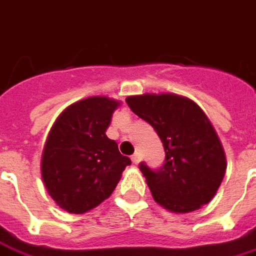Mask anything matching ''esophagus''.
Returning a JSON list of instances; mask_svg holds the SVG:
<instances>
[{
  "label": "esophagus",
  "instance_id": "obj_1",
  "mask_svg": "<svg viewBox=\"0 0 256 256\" xmlns=\"http://www.w3.org/2000/svg\"><path fill=\"white\" fill-rule=\"evenodd\" d=\"M131 160H132L134 164H138L141 161V152L140 151H136V152L132 156H131Z\"/></svg>",
  "mask_w": 256,
  "mask_h": 256
}]
</instances>
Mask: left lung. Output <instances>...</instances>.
<instances>
[{"label": "left lung", "instance_id": "left-lung-1", "mask_svg": "<svg viewBox=\"0 0 256 256\" xmlns=\"http://www.w3.org/2000/svg\"><path fill=\"white\" fill-rule=\"evenodd\" d=\"M125 101L155 130L165 150V161L158 170L140 164L154 200L182 214L211 201L226 162L218 135L201 108L174 94H144Z\"/></svg>", "mask_w": 256, "mask_h": 256}]
</instances>
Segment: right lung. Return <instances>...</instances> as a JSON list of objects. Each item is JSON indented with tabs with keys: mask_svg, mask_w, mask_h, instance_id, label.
Instances as JSON below:
<instances>
[{
	"mask_svg": "<svg viewBox=\"0 0 256 256\" xmlns=\"http://www.w3.org/2000/svg\"><path fill=\"white\" fill-rule=\"evenodd\" d=\"M118 102L91 96L68 106L51 128L42 154V181L61 208L84 214L115 190L131 164L110 140V126Z\"/></svg>",
	"mask_w": 256,
	"mask_h": 256,
	"instance_id": "obj_1",
	"label": "right lung"
}]
</instances>
